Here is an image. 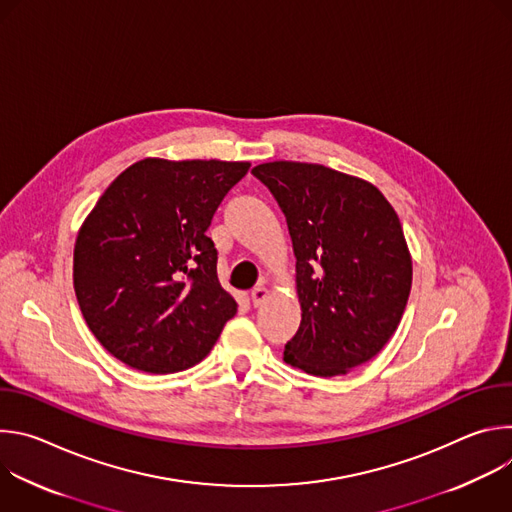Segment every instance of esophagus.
I'll return each instance as SVG.
<instances>
[{
    "instance_id": "obj_1",
    "label": "esophagus",
    "mask_w": 512,
    "mask_h": 512,
    "mask_svg": "<svg viewBox=\"0 0 512 512\" xmlns=\"http://www.w3.org/2000/svg\"><path fill=\"white\" fill-rule=\"evenodd\" d=\"M267 298H269V289H267L265 285H257V287H253V291H251V302H253V306H255V308L263 306Z\"/></svg>"
}]
</instances>
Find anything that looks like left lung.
<instances>
[{"mask_svg":"<svg viewBox=\"0 0 512 512\" xmlns=\"http://www.w3.org/2000/svg\"><path fill=\"white\" fill-rule=\"evenodd\" d=\"M285 214L302 322L283 360L314 377L350 373L395 334L413 263L395 208L371 182L306 162L251 170Z\"/></svg>","mask_w":512,"mask_h":512,"instance_id":"1","label":"left lung"}]
</instances>
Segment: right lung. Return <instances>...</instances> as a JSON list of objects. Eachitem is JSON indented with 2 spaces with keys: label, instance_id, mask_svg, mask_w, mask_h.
Returning a JSON list of instances; mask_svg holds the SVG:
<instances>
[{
  "label": "right lung",
  "instance_id": "1",
  "mask_svg": "<svg viewBox=\"0 0 512 512\" xmlns=\"http://www.w3.org/2000/svg\"><path fill=\"white\" fill-rule=\"evenodd\" d=\"M249 162L145 158L85 218L72 279L83 318L127 367L166 375L198 364L237 314L206 237Z\"/></svg>",
  "mask_w": 512,
  "mask_h": 512
}]
</instances>
